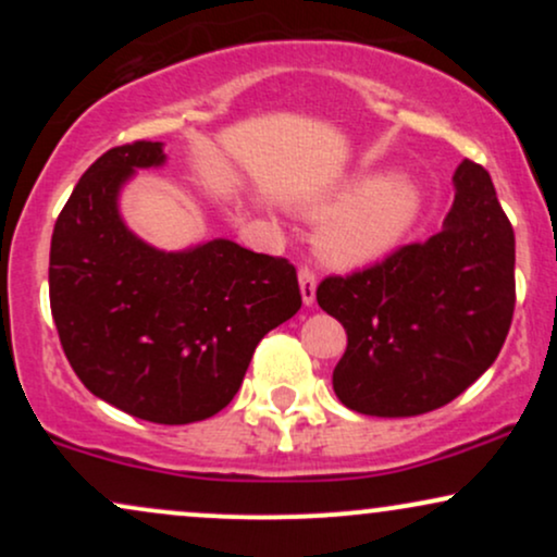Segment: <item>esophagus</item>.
I'll use <instances>...</instances> for the list:
<instances>
[{
    "mask_svg": "<svg viewBox=\"0 0 557 557\" xmlns=\"http://www.w3.org/2000/svg\"><path fill=\"white\" fill-rule=\"evenodd\" d=\"M298 285H300V298H304V304L306 306L314 304V298H317V274L311 272L309 267H300Z\"/></svg>",
    "mask_w": 557,
    "mask_h": 557,
    "instance_id": "esophagus-1",
    "label": "esophagus"
}]
</instances>
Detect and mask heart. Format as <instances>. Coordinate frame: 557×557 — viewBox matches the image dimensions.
<instances>
[{"label": "heart", "instance_id": "1", "mask_svg": "<svg viewBox=\"0 0 557 557\" xmlns=\"http://www.w3.org/2000/svg\"><path fill=\"white\" fill-rule=\"evenodd\" d=\"M424 209V190L411 177L361 175L309 207L322 220L319 257L341 270L385 261L406 243Z\"/></svg>", "mask_w": 557, "mask_h": 557}]
</instances>
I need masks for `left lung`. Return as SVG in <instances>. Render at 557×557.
Here are the masks:
<instances>
[{"mask_svg": "<svg viewBox=\"0 0 557 557\" xmlns=\"http://www.w3.org/2000/svg\"><path fill=\"white\" fill-rule=\"evenodd\" d=\"M443 230L348 277L317 300L345 327L332 372L343 406L367 417H419L492 367L516 306V238L482 164L463 159Z\"/></svg>", "mask_w": 557, "mask_h": 557, "instance_id": "8db88e82", "label": "left lung"}]
</instances>
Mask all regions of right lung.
Returning a JSON list of instances; mask_svg holds the SVG:
<instances>
[{
  "label": "right lung",
  "mask_w": 557,
  "mask_h": 557,
  "mask_svg": "<svg viewBox=\"0 0 557 557\" xmlns=\"http://www.w3.org/2000/svg\"><path fill=\"white\" fill-rule=\"evenodd\" d=\"M159 140L114 146L57 216L49 304L70 367L96 398L154 424L214 417L238 393L267 332L300 309L296 267L214 238L185 251L140 240L120 214Z\"/></svg>",
  "instance_id": "1"
}]
</instances>
